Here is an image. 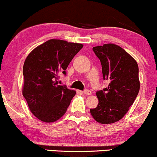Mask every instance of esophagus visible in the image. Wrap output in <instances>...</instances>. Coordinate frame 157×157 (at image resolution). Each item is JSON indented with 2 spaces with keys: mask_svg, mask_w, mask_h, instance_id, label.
<instances>
[{
  "mask_svg": "<svg viewBox=\"0 0 157 157\" xmlns=\"http://www.w3.org/2000/svg\"><path fill=\"white\" fill-rule=\"evenodd\" d=\"M83 94H86V95H91V91H89V90H85L83 91Z\"/></svg>",
  "mask_w": 157,
  "mask_h": 157,
  "instance_id": "esophagus-1",
  "label": "esophagus"
}]
</instances>
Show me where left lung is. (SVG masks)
<instances>
[{
  "mask_svg": "<svg viewBox=\"0 0 157 157\" xmlns=\"http://www.w3.org/2000/svg\"><path fill=\"white\" fill-rule=\"evenodd\" d=\"M93 51L101 62L103 79L109 84L97 91L98 105L90 112L99 123H113L125 116L137 96L140 88L138 64L116 44L95 46Z\"/></svg>",
  "mask_w": 157,
  "mask_h": 157,
  "instance_id": "obj_1",
  "label": "left lung"
}]
</instances>
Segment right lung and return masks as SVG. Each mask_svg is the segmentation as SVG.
I'll list each match as a JSON object with an SVG mask.
<instances>
[{
  "mask_svg": "<svg viewBox=\"0 0 157 157\" xmlns=\"http://www.w3.org/2000/svg\"><path fill=\"white\" fill-rule=\"evenodd\" d=\"M83 45L51 39L34 48L23 64L22 93L34 116L54 122L66 112L76 91L59 86V74L66 69Z\"/></svg>",
  "mask_w": 157,
  "mask_h": 157,
  "instance_id": "obj_1",
  "label": "right lung"
}]
</instances>
